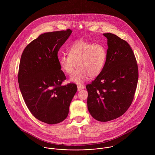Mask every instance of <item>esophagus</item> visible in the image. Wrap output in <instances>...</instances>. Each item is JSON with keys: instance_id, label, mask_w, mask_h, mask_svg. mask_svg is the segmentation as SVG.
<instances>
[{"instance_id": "34e87169", "label": "esophagus", "mask_w": 155, "mask_h": 155, "mask_svg": "<svg viewBox=\"0 0 155 155\" xmlns=\"http://www.w3.org/2000/svg\"><path fill=\"white\" fill-rule=\"evenodd\" d=\"M84 88H85V87L82 85H78V91H81V90L84 89Z\"/></svg>"}]
</instances>
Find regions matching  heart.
I'll return each instance as SVG.
<instances>
[{"instance_id":"b5f03b06","label":"heart","mask_w":155,"mask_h":155,"mask_svg":"<svg viewBox=\"0 0 155 155\" xmlns=\"http://www.w3.org/2000/svg\"><path fill=\"white\" fill-rule=\"evenodd\" d=\"M107 50L102 44H92L82 40L75 42L68 50V54L59 57L61 69L71 74L74 68L78 69L70 76V81L76 84L83 83L89 77L100 74L104 66Z\"/></svg>"}]
</instances>
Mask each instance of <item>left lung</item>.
<instances>
[{
	"mask_svg": "<svg viewBox=\"0 0 155 155\" xmlns=\"http://www.w3.org/2000/svg\"><path fill=\"white\" fill-rule=\"evenodd\" d=\"M107 39L106 61L101 72L86 88L91 115L107 122L124 114L130 107L137 88L138 69L133 49L117 36L104 33Z\"/></svg>",
	"mask_w": 155,
	"mask_h": 155,
	"instance_id": "8db88e82",
	"label": "left lung"
}]
</instances>
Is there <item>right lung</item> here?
<instances>
[{"label": "right lung", "instance_id": "right-lung-1", "mask_svg": "<svg viewBox=\"0 0 155 155\" xmlns=\"http://www.w3.org/2000/svg\"><path fill=\"white\" fill-rule=\"evenodd\" d=\"M71 32L67 29L42 34L21 55L18 81L22 97L31 114L46 124H58L66 118L78 90L75 84L61 85L66 77L58 58Z\"/></svg>", "mask_w": 155, "mask_h": 155}]
</instances>
